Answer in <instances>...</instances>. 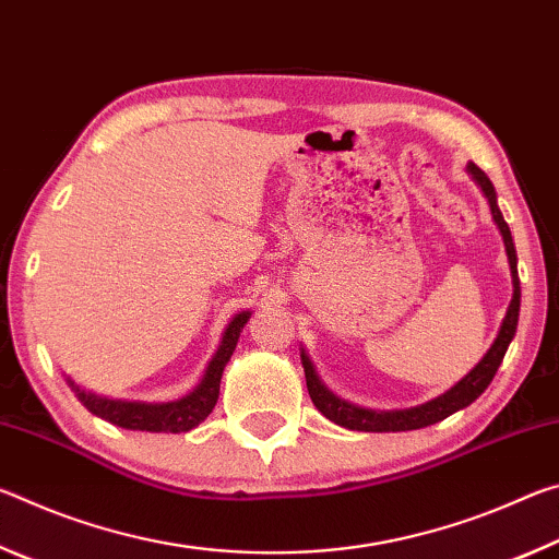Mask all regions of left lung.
Wrapping results in <instances>:
<instances>
[{
	"instance_id": "left-lung-1",
	"label": "left lung",
	"mask_w": 559,
	"mask_h": 559,
	"mask_svg": "<svg viewBox=\"0 0 559 559\" xmlns=\"http://www.w3.org/2000/svg\"><path fill=\"white\" fill-rule=\"evenodd\" d=\"M466 173L473 177V182L480 187V192H484V197L488 200L490 216H493L498 231L503 236L510 278H513V298H510V306L506 310V318L503 323H500L493 345H490L488 353L480 357V362L473 367L463 380L453 384L451 390L433 396V400L424 402L419 406H409V409H367V406H357L353 402L340 400V396L330 392L325 382L318 377L313 359H310V355L306 353V347H300V362H302V370H306V384H308L310 400H313L316 409L323 414L325 419L335 421L337 427H345L353 431H412V429L431 427V424L447 419V416H451L453 412H459L471 402H476L478 396L486 392V386L493 382L498 367L506 357L510 340L515 337V330H518V316H520L518 253H515L513 236H510L503 214L498 210V194H496L493 182H490L484 169L473 163L466 165Z\"/></svg>"
}]
</instances>
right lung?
I'll return each instance as SVG.
<instances>
[{
  "label": "right lung",
  "mask_w": 559,
  "mask_h": 559,
  "mask_svg": "<svg viewBox=\"0 0 559 559\" xmlns=\"http://www.w3.org/2000/svg\"><path fill=\"white\" fill-rule=\"evenodd\" d=\"M251 310H241L236 313L229 325L224 328L219 347L212 355L210 362H206V370L202 380L197 382L192 392L173 402H130V400H112V396H100L96 392L83 390L81 384H75L71 377H66V382L79 396V402L86 406L91 414L100 416L116 427L130 429V431H155V433H182L192 431L194 427L212 414L216 400H219V384L224 367L229 362L236 343H239V335L243 325L249 323Z\"/></svg>",
  "instance_id": "add662e5"
}]
</instances>
